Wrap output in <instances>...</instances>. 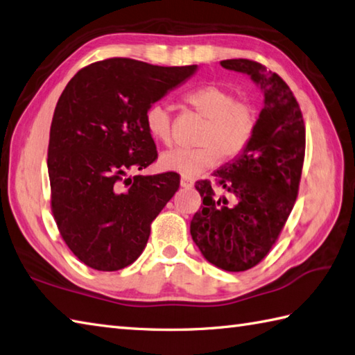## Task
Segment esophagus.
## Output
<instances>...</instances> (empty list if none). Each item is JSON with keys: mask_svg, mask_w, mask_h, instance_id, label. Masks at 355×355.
<instances>
[{"mask_svg": "<svg viewBox=\"0 0 355 355\" xmlns=\"http://www.w3.org/2000/svg\"><path fill=\"white\" fill-rule=\"evenodd\" d=\"M180 186H182V187H192L193 180L189 178V177H182V178H180Z\"/></svg>", "mask_w": 355, "mask_h": 355, "instance_id": "34e87169", "label": "esophagus"}]
</instances>
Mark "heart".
Returning a JSON list of instances; mask_svg holds the SVG:
<instances>
[{"mask_svg":"<svg viewBox=\"0 0 355 355\" xmlns=\"http://www.w3.org/2000/svg\"><path fill=\"white\" fill-rule=\"evenodd\" d=\"M184 101L205 118L197 138L198 148L171 149L159 155V166L183 177H196L214 168L220 157H237L251 140L257 114L251 104L239 101L232 90L218 85H206L189 90ZM144 124L155 141L169 144L172 140V118L166 104L152 103L144 112Z\"/></svg>","mask_w":355,"mask_h":355,"instance_id":"heart-1","label":"heart"}]
</instances>
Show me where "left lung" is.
<instances>
[{
    "mask_svg": "<svg viewBox=\"0 0 355 355\" xmlns=\"http://www.w3.org/2000/svg\"><path fill=\"white\" fill-rule=\"evenodd\" d=\"M220 64L251 76L265 106L246 148L214 172L223 196L209 180L196 183L203 205L191 221V235L214 266L240 272L265 259L293 211L306 138L302 110L279 75L251 60Z\"/></svg>",
    "mask_w": 355,
    "mask_h": 355,
    "instance_id": "left-lung-1",
    "label": "left lung"
}]
</instances>
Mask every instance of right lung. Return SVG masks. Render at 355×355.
<instances>
[{
  "label": "right lung",
  "mask_w": 355,
  "mask_h": 355,
  "mask_svg": "<svg viewBox=\"0 0 355 355\" xmlns=\"http://www.w3.org/2000/svg\"><path fill=\"white\" fill-rule=\"evenodd\" d=\"M197 69L109 58L81 69L62 90L47 152L52 212L62 240L89 268L132 265L150 223L177 192L175 172L124 177L157 158L146 109Z\"/></svg>",
  "instance_id": "1"
}]
</instances>
